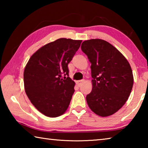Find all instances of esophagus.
I'll use <instances>...</instances> for the list:
<instances>
[{
	"label": "esophagus",
	"mask_w": 148,
	"mask_h": 148,
	"mask_svg": "<svg viewBox=\"0 0 148 148\" xmlns=\"http://www.w3.org/2000/svg\"><path fill=\"white\" fill-rule=\"evenodd\" d=\"M84 79H81V80H78V81H77L76 84H77V86L80 87L82 84H84Z\"/></svg>",
	"instance_id": "obj_1"
}]
</instances>
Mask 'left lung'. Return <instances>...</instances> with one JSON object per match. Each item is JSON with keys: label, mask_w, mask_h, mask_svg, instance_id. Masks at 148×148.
<instances>
[{"label": "left lung", "mask_w": 148, "mask_h": 148, "mask_svg": "<svg viewBox=\"0 0 148 148\" xmlns=\"http://www.w3.org/2000/svg\"><path fill=\"white\" fill-rule=\"evenodd\" d=\"M81 49L91 63L92 91L87 104L101 117L113 115L128 100L134 83L129 62L118 49L101 39L84 41Z\"/></svg>", "instance_id": "left-lung-1"}]
</instances>
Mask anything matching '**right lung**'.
<instances>
[{
	"label": "right lung",
	"mask_w": 148,
	"mask_h": 148,
	"mask_svg": "<svg viewBox=\"0 0 148 148\" xmlns=\"http://www.w3.org/2000/svg\"><path fill=\"white\" fill-rule=\"evenodd\" d=\"M82 40L59 38L44 45L30 57L23 73L24 88L33 106L42 114L57 117L68 109L75 82L68 64ZM64 73L68 76L61 78Z\"/></svg>",
	"instance_id": "1"
}]
</instances>
